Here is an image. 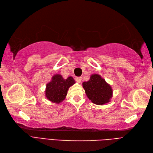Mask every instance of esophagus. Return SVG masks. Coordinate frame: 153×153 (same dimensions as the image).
<instances>
[{"label":"esophagus","instance_id":"1","mask_svg":"<svg viewBox=\"0 0 153 153\" xmlns=\"http://www.w3.org/2000/svg\"><path fill=\"white\" fill-rule=\"evenodd\" d=\"M81 80H82V77H76V81L79 83H80L81 82Z\"/></svg>","mask_w":153,"mask_h":153}]
</instances>
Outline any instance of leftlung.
I'll list each match as a JSON object with an SVG mask.
<instances>
[{"label": "left lung", "instance_id": "1", "mask_svg": "<svg viewBox=\"0 0 153 153\" xmlns=\"http://www.w3.org/2000/svg\"><path fill=\"white\" fill-rule=\"evenodd\" d=\"M82 87L88 98L97 105L108 103L112 96L111 86L100 75H91L89 81L82 83Z\"/></svg>", "mask_w": 153, "mask_h": 153}]
</instances>
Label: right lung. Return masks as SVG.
Segmentation results:
<instances>
[{"instance_id":"right-lung-1","label":"right lung","mask_w":153,"mask_h":153,"mask_svg":"<svg viewBox=\"0 0 153 153\" xmlns=\"http://www.w3.org/2000/svg\"><path fill=\"white\" fill-rule=\"evenodd\" d=\"M75 82L72 77L65 79L61 75L56 74L53 76L51 81L46 85V97L52 102L59 103L65 99L68 88Z\"/></svg>"}]
</instances>
